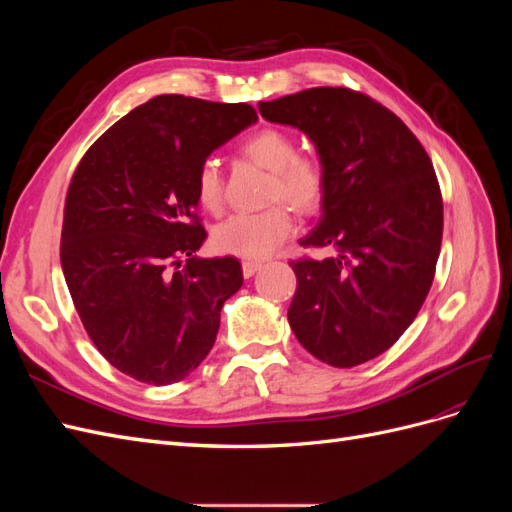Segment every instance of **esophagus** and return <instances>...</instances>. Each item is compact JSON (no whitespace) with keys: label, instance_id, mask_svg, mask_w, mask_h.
Masks as SVG:
<instances>
[{"label":"esophagus","instance_id":"esophagus-1","mask_svg":"<svg viewBox=\"0 0 512 512\" xmlns=\"http://www.w3.org/2000/svg\"><path fill=\"white\" fill-rule=\"evenodd\" d=\"M241 269H243V277H247V280H250L254 273H258L262 269V262H258V260H243L241 262Z\"/></svg>","mask_w":512,"mask_h":512}]
</instances>
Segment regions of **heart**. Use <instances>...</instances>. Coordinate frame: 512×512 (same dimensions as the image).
<instances>
[{
    "mask_svg": "<svg viewBox=\"0 0 512 512\" xmlns=\"http://www.w3.org/2000/svg\"><path fill=\"white\" fill-rule=\"evenodd\" d=\"M245 158L271 170V200H286L299 213L320 209L327 194V175L312 156H297L294 138L284 130L262 128L243 141ZM196 198L207 211H220L224 200L222 170L215 158L203 160L194 179ZM294 232L290 209L277 203L256 213H232L213 230V243L220 252L243 258H265Z\"/></svg>",
    "mask_w": 512,
    "mask_h": 512,
    "instance_id": "heart-1",
    "label": "heart"
}]
</instances>
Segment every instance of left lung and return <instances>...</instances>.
Instances as JSON below:
<instances>
[{"label":"left lung","mask_w":512,"mask_h":512,"mask_svg":"<svg viewBox=\"0 0 512 512\" xmlns=\"http://www.w3.org/2000/svg\"><path fill=\"white\" fill-rule=\"evenodd\" d=\"M316 145L327 194L301 245L335 247L290 262V329L322 363L354 367L401 337L425 303L442 245V194L418 138L389 108L346 87L258 104Z\"/></svg>","instance_id":"1"}]
</instances>
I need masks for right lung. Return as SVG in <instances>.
Returning <instances> with one entry per match:
<instances>
[{
    "instance_id": "1",
    "label": "right lung",
    "mask_w": 512,
    "mask_h": 512,
    "mask_svg": "<svg viewBox=\"0 0 512 512\" xmlns=\"http://www.w3.org/2000/svg\"><path fill=\"white\" fill-rule=\"evenodd\" d=\"M258 121L250 104L177 94L136 106L87 149L66 196L61 269L91 342L123 374L166 386L203 363L237 258H196L198 166Z\"/></svg>"
}]
</instances>
